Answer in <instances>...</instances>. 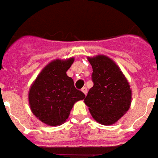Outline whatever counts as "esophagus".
<instances>
[{
  "mask_svg": "<svg viewBox=\"0 0 158 158\" xmlns=\"http://www.w3.org/2000/svg\"><path fill=\"white\" fill-rule=\"evenodd\" d=\"M81 91L84 93V94H85V95H86V94H87V88H86V87H83L82 89H81Z\"/></svg>",
  "mask_w": 158,
  "mask_h": 158,
  "instance_id": "34e87169",
  "label": "esophagus"
}]
</instances>
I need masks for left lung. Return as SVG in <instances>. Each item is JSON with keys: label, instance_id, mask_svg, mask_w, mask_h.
<instances>
[{"label": "left lung", "instance_id": "1", "mask_svg": "<svg viewBox=\"0 0 158 158\" xmlns=\"http://www.w3.org/2000/svg\"><path fill=\"white\" fill-rule=\"evenodd\" d=\"M93 69L90 88L84 99L92 117L104 126L115 124L131 108L132 91L119 66L104 55L87 58Z\"/></svg>", "mask_w": 158, "mask_h": 158}]
</instances>
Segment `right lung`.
Returning <instances> with one entry per match:
<instances>
[{
	"mask_svg": "<svg viewBox=\"0 0 158 158\" xmlns=\"http://www.w3.org/2000/svg\"><path fill=\"white\" fill-rule=\"evenodd\" d=\"M73 62V57L54 59L44 67L30 86L28 102L31 113L47 126L64 123L74 103L85 97L67 75Z\"/></svg>",
	"mask_w": 158,
	"mask_h": 158,
	"instance_id": "obj_1",
	"label": "right lung"
}]
</instances>
